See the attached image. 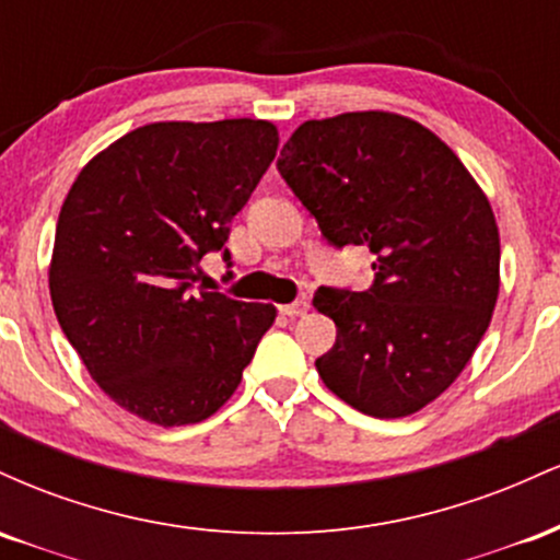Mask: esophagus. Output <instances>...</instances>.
I'll list each match as a JSON object with an SVG mask.
<instances>
[{"mask_svg": "<svg viewBox=\"0 0 560 560\" xmlns=\"http://www.w3.org/2000/svg\"><path fill=\"white\" fill-rule=\"evenodd\" d=\"M279 311L284 313V316H289V318H298V316H305V313L311 311V302H307V300H294V302H289V305H281Z\"/></svg>", "mask_w": 560, "mask_h": 560, "instance_id": "1", "label": "esophagus"}]
</instances>
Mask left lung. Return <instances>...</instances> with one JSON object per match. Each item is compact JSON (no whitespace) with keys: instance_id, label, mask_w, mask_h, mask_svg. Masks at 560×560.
I'll return each instance as SVG.
<instances>
[{"instance_id":"8db88e82","label":"left lung","mask_w":560,"mask_h":560,"mask_svg":"<svg viewBox=\"0 0 560 560\" xmlns=\"http://www.w3.org/2000/svg\"><path fill=\"white\" fill-rule=\"evenodd\" d=\"M276 165L334 247L374 253L371 289L320 287L313 298L337 324L318 376L374 419L427 408L492 320L500 234L490 199L436 133L384 110L305 120Z\"/></svg>"}]
</instances>
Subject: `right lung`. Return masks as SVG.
I'll list each match as a JSON object with an SVG mask.
<instances>
[{
    "mask_svg": "<svg viewBox=\"0 0 560 560\" xmlns=\"http://www.w3.org/2000/svg\"><path fill=\"white\" fill-rule=\"evenodd\" d=\"M276 147L271 120H163L113 141L70 186L49 262L55 316L128 413L165 429L210 419L273 326L268 302L195 284Z\"/></svg>",
    "mask_w": 560,
    "mask_h": 560,
    "instance_id": "1",
    "label": "right lung"
}]
</instances>
